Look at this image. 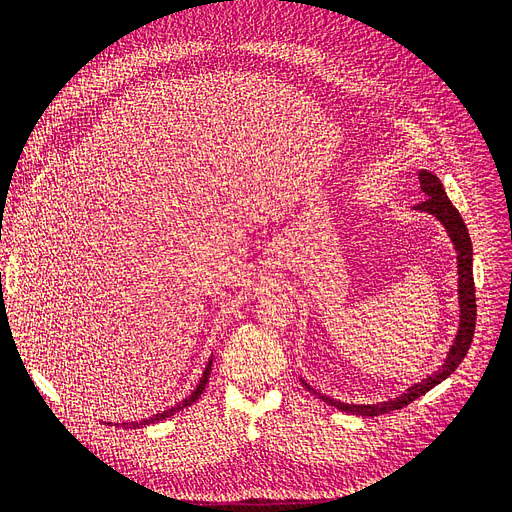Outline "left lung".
I'll list each match as a JSON object with an SVG mask.
<instances>
[{"label":"left lung","mask_w":512,"mask_h":512,"mask_svg":"<svg viewBox=\"0 0 512 512\" xmlns=\"http://www.w3.org/2000/svg\"><path fill=\"white\" fill-rule=\"evenodd\" d=\"M418 179H421V190L425 192L427 198L423 200V203H418L414 209L425 211V213L433 215L436 220H440V224L446 228L448 237H451L455 250H457L459 331L453 339L451 350H448V354H446L444 365L438 371H433V374L427 376L423 382L410 386L406 393H401L399 397H395L391 401H378V404H344V401H337L333 397L318 393L305 380H301L307 391H312L314 395H318V399L324 401V404H329L342 412L359 414V416H378V414L406 408L408 404H412L414 399L425 395L427 391L433 389V386H438L442 380L451 376L453 371L459 367V363L463 361V356L468 354L470 344H472L474 327H476V292H474V275H472V241L468 235V228H466V224H463L459 211L453 207L451 198L446 196L444 185L436 175L429 173V170H421V173H418Z\"/></svg>","instance_id":"1"}]
</instances>
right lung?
Segmentation results:
<instances>
[{
  "label": "right lung",
  "instance_id": "1",
  "mask_svg": "<svg viewBox=\"0 0 512 512\" xmlns=\"http://www.w3.org/2000/svg\"><path fill=\"white\" fill-rule=\"evenodd\" d=\"M211 363H213V356L209 359V363H207V367H205V371H203V378H200V382H198V386L194 389V393L190 395V397H185L181 404H177V406H173V408H168V410H164L162 414H153L151 418H145V421H138V423H121V427L123 429H136V427H143V425H149V423H160V421H164V418H168V416H173V414H177L179 410H183V408H188V406H192L194 401L203 395V391H205V386H207V382H209V374H211ZM111 425V423H108ZM119 425V423H117Z\"/></svg>",
  "mask_w": 512,
  "mask_h": 512
}]
</instances>
